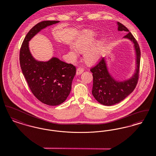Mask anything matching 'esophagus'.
<instances>
[{"label": "esophagus", "instance_id": "obj_1", "mask_svg": "<svg viewBox=\"0 0 156 156\" xmlns=\"http://www.w3.org/2000/svg\"><path fill=\"white\" fill-rule=\"evenodd\" d=\"M84 72V69L82 67H79L77 68V70H76V74L77 75H80L82 74V73Z\"/></svg>", "mask_w": 156, "mask_h": 156}]
</instances>
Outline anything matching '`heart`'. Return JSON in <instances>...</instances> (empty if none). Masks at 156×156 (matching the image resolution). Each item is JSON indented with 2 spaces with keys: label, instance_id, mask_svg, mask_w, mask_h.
<instances>
[{
  "label": "heart",
  "instance_id": "obj_1",
  "mask_svg": "<svg viewBox=\"0 0 156 156\" xmlns=\"http://www.w3.org/2000/svg\"><path fill=\"white\" fill-rule=\"evenodd\" d=\"M96 39V34L91 32L82 33L75 41V44H71L70 50L73 54L84 53V60L87 63H92L100 58L105 47V41L98 40L93 45Z\"/></svg>",
  "mask_w": 156,
  "mask_h": 156
}]
</instances>
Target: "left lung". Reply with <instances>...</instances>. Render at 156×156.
I'll return each mask as SVG.
<instances>
[{
    "label": "left lung",
    "instance_id": "8db88e82",
    "mask_svg": "<svg viewBox=\"0 0 156 156\" xmlns=\"http://www.w3.org/2000/svg\"><path fill=\"white\" fill-rule=\"evenodd\" d=\"M118 31L128 33L123 39L130 40L133 44L136 55V69L130 78L119 81L108 72L106 58H101L96 66L91 69L93 73V84L92 94L100 104L105 106H112L123 100L134 90L139 78L140 50L139 46L128 29L120 22H117Z\"/></svg>",
    "mask_w": 156,
    "mask_h": 156
}]
</instances>
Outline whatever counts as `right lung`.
<instances>
[{"label": "right lung", "instance_id": "right-lung-1", "mask_svg": "<svg viewBox=\"0 0 156 156\" xmlns=\"http://www.w3.org/2000/svg\"><path fill=\"white\" fill-rule=\"evenodd\" d=\"M59 21H43L33 26L26 34L20 51V65L22 73L34 96L41 103L58 106L69 96L76 74V67L53 57L46 62L33 58L29 42L48 26Z\"/></svg>", "mask_w": 156, "mask_h": 156}]
</instances>
